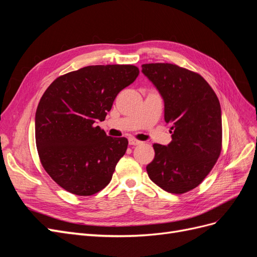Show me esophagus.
Wrapping results in <instances>:
<instances>
[{
  "label": "esophagus",
  "instance_id": "obj_1",
  "mask_svg": "<svg viewBox=\"0 0 257 257\" xmlns=\"http://www.w3.org/2000/svg\"><path fill=\"white\" fill-rule=\"evenodd\" d=\"M128 144L132 146H137V145H141L142 142L141 141H137L135 138H130L128 139Z\"/></svg>",
  "mask_w": 257,
  "mask_h": 257
}]
</instances>
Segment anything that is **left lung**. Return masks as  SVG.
I'll return each instance as SVG.
<instances>
[{
    "label": "left lung",
    "instance_id": "1",
    "mask_svg": "<svg viewBox=\"0 0 257 257\" xmlns=\"http://www.w3.org/2000/svg\"><path fill=\"white\" fill-rule=\"evenodd\" d=\"M142 67L164 99V118L173 138L167 146L153 145L148 176L168 193H186L203 182L220 157L219 98L203 77L189 69L170 63Z\"/></svg>",
    "mask_w": 257,
    "mask_h": 257
}]
</instances>
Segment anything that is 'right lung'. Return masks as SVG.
Listing matches in <instances>:
<instances>
[{
  "instance_id": "1",
  "label": "right lung",
  "mask_w": 257,
  "mask_h": 257,
  "mask_svg": "<svg viewBox=\"0 0 257 257\" xmlns=\"http://www.w3.org/2000/svg\"><path fill=\"white\" fill-rule=\"evenodd\" d=\"M139 74L134 65H91L54 80L35 113V141L41 163L61 188L90 196L110 182L127 139L107 136L104 121L118 93Z\"/></svg>"
}]
</instances>
